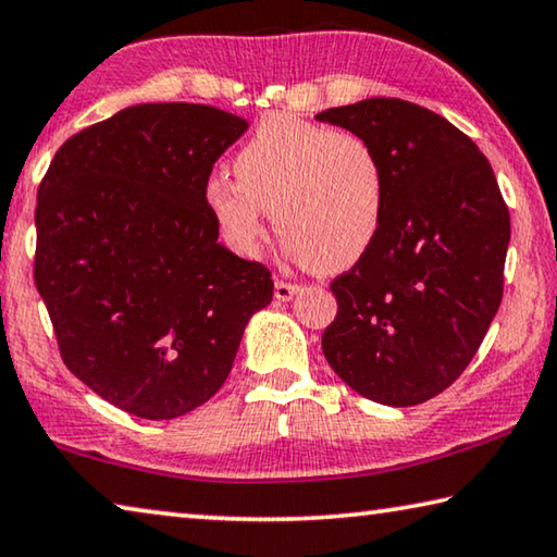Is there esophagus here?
<instances>
[{
    "mask_svg": "<svg viewBox=\"0 0 557 557\" xmlns=\"http://www.w3.org/2000/svg\"><path fill=\"white\" fill-rule=\"evenodd\" d=\"M300 290L298 284H288V281H276V286H273V296L276 300H290Z\"/></svg>",
    "mask_w": 557,
    "mask_h": 557,
    "instance_id": "34e87169",
    "label": "esophagus"
}]
</instances>
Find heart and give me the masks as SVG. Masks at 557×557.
<instances>
[{"label": "heart", "instance_id": "b5f03b06", "mask_svg": "<svg viewBox=\"0 0 557 557\" xmlns=\"http://www.w3.org/2000/svg\"><path fill=\"white\" fill-rule=\"evenodd\" d=\"M234 177L212 173L202 198L242 257L259 251L269 210L290 257L323 273L352 267L382 232L386 173L355 132L267 114L234 156Z\"/></svg>", "mask_w": 557, "mask_h": 557}]
</instances>
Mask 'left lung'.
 <instances>
[{
  "instance_id": "left-lung-1",
  "label": "left lung",
  "mask_w": 557,
  "mask_h": 557,
  "mask_svg": "<svg viewBox=\"0 0 557 557\" xmlns=\"http://www.w3.org/2000/svg\"><path fill=\"white\" fill-rule=\"evenodd\" d=\"M315 120L364 136L386 173L382 232L330 284L323 355L364 398L423 404L465 372L499 310L509 208L476 144L421 104L372 97Z\"/></svg>"
}]
</instances>
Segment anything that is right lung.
Listing matches in <instances>:
<instances>
[{
	"mask_svg": "<svg viewBox=\"0 0 557 557\" xmlns=\"http://www.w3.org/2000/svg\"><path fill=\"white\" fill-rule=\"evenodd\" d=\"M247 120L210 104L116 112L55 151L36 195L34 278L65 367L146 421L220 392L271 271L218 242L202 188Z\"/></svg>",
	"mask_w": 557,
	"mask_h": 557,
	"instance_id": "add662e5",
	"label": "right lung"
}]
</instances>
